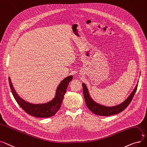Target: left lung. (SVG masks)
Wrapping results in <instances>:
<instances>
[{
    "mask_svg": "<svg viewBox=\"0 0 147 147\" xmlns=\"http://www.w3.org/2000/svg\"><path fill=\"white\" fill-rule=\"evenodd\" d=\"M83 87V93L85 101L86 103V105L90 111L92 112L94 114L101 115V116H110L113 115L115 114H117L121 113L123 110L126 108L130 103L131 102L133 97H134L138 87V84L136 86L135 89L131 92L130 95L128 97V98L123 102L122 103L118 105L112 107H107L100 105L94 102L92 98H91L87 87L86 86L85 84L82 83Z\"/></svg>",
    "mask_w": 147,
    "mask_h": 147,
    "instance_id": "8db88e82",
    "label": "left lung"
}]
</instances>
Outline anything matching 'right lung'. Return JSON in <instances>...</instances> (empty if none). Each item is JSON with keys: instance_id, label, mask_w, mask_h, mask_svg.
Returning a JSON list of instances; mask_svg holds the SVG:
<instances>
[{"instance_id": "obj_1", "label": "right lung", "mask_w": 147, "mask_h": 147, "mask_svg": "<svg viewBox=\"0 0 147 147\" xmlns=\"http://www.w3.org/2000/svg\"><path fill=\"white\" fill-rule=\"evenodd\" d=\"M73 78L72 76H69L63 80L59 85L56 94L53 100L44 104H32L26 102L17 94L13 88L11 80L9 77V83L11 92L16 102L26 113L33 117L39 118H48L53 116L60 109L63 99L64 95L70 81Z\"/></svg>"}]
</instances>
